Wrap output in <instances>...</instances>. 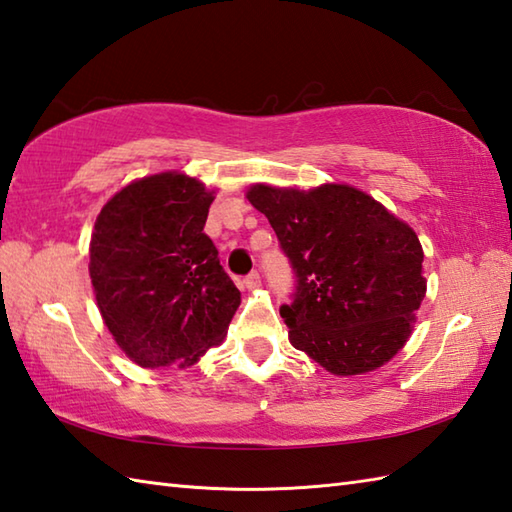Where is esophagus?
I'll return each mask as SVG.
<instances>
[{
  "mask_svg": "<svg viewBox=\"0 0 512 512\" xmlns=\"http://www.w3.org/2000/svg\"><path fill=\"white\" fill-rule=\"evenodd\" d=\"M244 286H246L248 290H255V288L262 286V277H259L257 270H253V273H248V275L244 277Z\"/></svg>",
  "mask_w": 512,
  "mask_h": 512,
  "instance_id": "esophagus-1",
  "label": "esophagus"
}]
</instances>
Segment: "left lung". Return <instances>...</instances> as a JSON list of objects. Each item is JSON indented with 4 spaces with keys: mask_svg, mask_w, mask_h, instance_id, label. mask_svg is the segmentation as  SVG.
<instances>
[{
    "mask_svg": "<svg viewBox=\"0 0 512 512\" xmlns=\"http://www.w3.org/2000/svg\"><path fill=\"white\" fill-rule=\"evenodd\" d=\"M262 211L295 273L281 317L290 343L336 376L387 363L411 334L427 281L411 228L347 184L312 191L255 184Z\"/></svg>",
    "mask_w": 512,
    "mask_h": 512,
    "instance_id": "1",
    "label": "left lung"
}]
</instances>
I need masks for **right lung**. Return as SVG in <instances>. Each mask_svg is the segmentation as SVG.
<instances>
[{
	"instance_id": "right-lung-1",
	"label": "right lung",
	"mask_w": 512,
	"mask_h": 512,
	"mask_svg": "<svg viewBox=\"0 0 512 512\" xmlns=\"http://www.w3.org/2000/svg\"><path fill=\"white\" fill-rule=\"evenodd\" d=\"M211 202L195 178L160 173L118 191L96 217V303L140 367L198 363L224 339L239 306V290L204 233Z\"/></svg>"
}]
</instances>
